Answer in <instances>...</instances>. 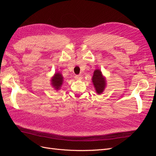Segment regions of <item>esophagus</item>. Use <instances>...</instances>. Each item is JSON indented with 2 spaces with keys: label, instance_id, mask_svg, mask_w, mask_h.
<instances>
[{
  "label": "esophagus",
  "instance_id": "esophagus-1",
  "mask_svg": "<svg viewBox=\"0 0 156 156\" xmlns=\"http://www.w3.org/2000/svg\"><path fill=\"white\" fill-rule=\"evenodd\" d=\"M75 79L76 80H81L83 79V77L81 75H77L75 76Z\"/></svg>",
  "mask_w": 156,
  "mask_h": 156
}]
</instances>
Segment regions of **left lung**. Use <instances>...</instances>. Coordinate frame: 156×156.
<instances>
[{
    "instance_id": "8db88e82",
    "label": "left lung",
    "mask_w": 156,
    "mask_h": 156,
    "mask_svg": "<svg viewBox=\"0 0 156 156\" xmlns=\"http://www.w3.org/2000/svg\"><path fill=\"white\" fill-rule=\"evenodd\" d=\"M92 79L96 92L98 94H101L104 91L106 87V79L103 76L102 73L100 69H98L94 71Z\"/></svg>"
}]
</instances>
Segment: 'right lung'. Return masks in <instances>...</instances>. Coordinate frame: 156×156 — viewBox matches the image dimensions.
<instances>
[{
	"label": "right lung",
	"instance_id": "right-lung-1",
	"mask_svg": "<svg viewBox=\"0 0 156 156\" xmlns=\"http://www.w3.org/2000/svg\"><path fill=\"white\" fill-rule=\"evenodd\" d=\"M63 77L62 75L61 74L60 72H56L54 75V76L52 77L51 81V84L53 87L55 88V90H59L62 86V84L63 83Z\"/></svg>",
	"mask_w": 156,
	"mask_h": 156
}]
</instances>
